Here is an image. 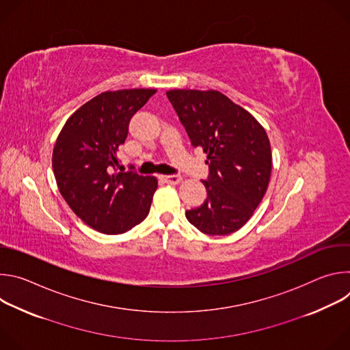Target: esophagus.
<instances>
[{"label": "esophagus", "mask_w": 350, "mask_h": 350, "mask_svg": "<svg viewBox=\"0 0 350 350\" xmlns=\"http://www.w3.org/2000/svg\"><path fill=\"white\" fill-rule=\"evenodd\" d=\"M161 178L167 184H178L181 181L180 176H162Z\"/></svg>", "instance_id": "1"}]
</instances>
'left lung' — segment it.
Instances as JSON below:
<instances>
[{
	"mask_svg": "<svg viewBox=\"0 0 350 350\" xmlns=\"http://www.w3.org/2000/svg\"><path fill=\"white\" fill-rule=\"evenodd\" d=\"M169 101L193 146L208 155L206 201L187 211L199 231L227 235L239 230L262 202L271 176V148L263 126L216 90H170Z\"/></svg>",
	"mask_w": 350,
	"mask_h": 350,
	"instance_id": "8db88e82",
	"label": "left lung"
}]
</instances>
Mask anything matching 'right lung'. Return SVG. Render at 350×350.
<instances>
[{"mask_svg":"<svg viewBox=\"0 0 350 350\" xmlns=\"http://www.w3.org/2000/svg\"><path fill=\"white\" fill-rule=\"evenodd\" d=\"M157 90L105 91L80 107L62 127L54 151L53 169L61 195L91 228L122 234L149 213L158 188L157 177L133 172L112 173L119 166L129 122Z\"/></svg>","mask_w":350,"mask_h":350,"instance_id":"add662e5","label":"right lung"}]
</instances>
